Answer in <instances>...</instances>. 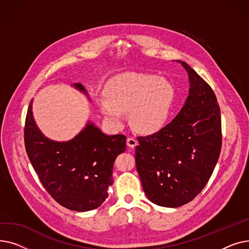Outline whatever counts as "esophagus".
Listing matches in <instances>:
<instances>
[{
  "mask_svg": "<svg viewBox=\"0 0 249 249\" xmlns=\"http://www.w3.org/2000/svg\"><path fill=\"white\" fill-rule=\"evenodd\" d=\"M126 143H127V145L129 147L134 148L137 145V140L135 138H133V137H128L127 140H126Z\"/></svg>",
  "mask_w": 249,
  "mask_h": 249,
  "instance_id": "esophagus-1",
  "label": "esophagus"
}]
</instances>
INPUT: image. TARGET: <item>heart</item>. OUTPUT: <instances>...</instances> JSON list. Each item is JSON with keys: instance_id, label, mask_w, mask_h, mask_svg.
<instances>
[{"instance_id": "obj_1", "label": "heart", "mask_w": 249, "mask_h": 249, "mask_svg": "<svg viewBox=\"0 0 249 249\" xmlns=\"http://www.w3.org/2000/svg\"><path fill=\"white\" fill-rule=\"evenodd\" d=\"M99 100L103 115L113 125H121L124 113L139 133L151 135L166 125L175 103L174 86L164 77L128 72L117 76Z\"/></svg>"}]
</instances>
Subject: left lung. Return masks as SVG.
<instances>
[{
	"label": "left lung",
	"mask_w": 249,
	"mask_h": 249,
	"mask_svg": "<svg viewBox=\"0 0 249 249\" xmlns=\"http://www.w3.org/2000/svg\"><path fill=\"white\" fill-rule=\"evenodd\" d=\"M189 96L175 119L160 131L138 137L135 160L142 188L155 205L177 208L204 189L218 161L221 115L213 89L190 65Z\"/></svg>",
	"instance_id": "obj_1"
}]
</instances>
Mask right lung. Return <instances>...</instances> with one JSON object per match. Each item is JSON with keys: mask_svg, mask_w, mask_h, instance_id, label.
Here are the masks:
<instances>
[{"mask_svg": "<svg viewBox=\"0 0 249 249\" xmlns=\"http://www.w3.org/2000/svg\"><path fill=\"white\" fill-rule=\"evenodd\" d=\"M74 89L89 94L80 83ZM25 147L41 184L59 205L86 212L100 207L113 184L116 158L126 150V136L107 135L88 121L82 131L69 141L46 137L35 123L32 101L24 130Z\"/></svg>", "mask_w": 249, "mask_h": 249, "instance_id": "obj_1", "label": "right lung"}]
</instances>
